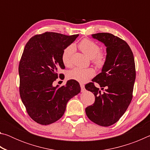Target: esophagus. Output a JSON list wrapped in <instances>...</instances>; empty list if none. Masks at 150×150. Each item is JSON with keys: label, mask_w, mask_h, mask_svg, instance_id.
Here are the masks:
<instances>
[{"label": "esophagus", "mask_w": 150, "mask_h": 150, "mask_svg": "<svg viewBox=\"0 0 150 150\" xmlns=\"http://www.w3.org/2000/svg\"><path fill=\"white\" fill-rule=\"evenodd\" d=\"M80 86H81V91H82V92H84V91H85V85H83V83H81V84H80Z\"/></svg>", "instance_id": "1"}]
</instances>
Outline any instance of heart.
<instances>
[{"mask_svg": "<svg viewBox=\"0 0 150 150\" xmlns=\"http://www.w3.org/2000/svg\"><path fill=\"white\" fill-rule=\"evenodd\" d=\"M78 47L83 54L91 59V62L96 67L101 68L105 65L106 60V54L100 51V46L97 43L90 39H83L78 44ZM74 51L73 45H69L63 50L62 60L66 67H71L72 65V55ZM95 74L93 68L83 69L75 67L68 72V78L75 80L80 83H85L92 78Z\"/></svg>", "mask_w": 150, "mask_h": 150, "instance_id": "obj_1", "label": "heart"}]
</instances>
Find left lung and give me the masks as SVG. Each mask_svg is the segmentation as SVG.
I'll return each instance as SVG.
<instances>
[{"instance_id":"obj_1","label":"left lung","mask_w":150,"mask_h":150,"mask_svg":"<svg viewBox=\"0 0 150 150\" xmlns=\"http://www.w3.org/2000/svg\"><path fill=\"white\" fill-rule=\"evenodd\" d=\"M93 38L106 46V60L102 72L87 83L85 88L92 92L95 100L85 108L87 117L94 123L109 126L119 120L133 97L136 67L133 53L128 44L110 33H98ZM98 83L105 91L96 88Z\"/></svg>"}]
</instances>
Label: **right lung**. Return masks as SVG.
Wrapping results in <instances>:
<instances>
[{"mask_svg": "<svg viewBox=\"0 0 150 150\" xmlns=\"http://www.w3.org/2000/svg\"><path fill=\"white\" fill-rule=\"evenodd\" d=\"M78 35L46 32L34 35L25 45L18 67L20 95L30 117L42 125L62 118L68 101L80 93L75 80H69L61 87L53 86L62 75L58 69H65L63 50Z\"/></svg>", "mask_w": 150, "mask_h": 150, "instance_id": "1", "label": "right lung"}]
</instances>
